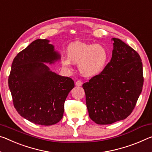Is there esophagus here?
Returning a JSON list of instances; mask_svg holds the SVG:
<instances>
[{
    "instance_id": "1",
    "label": "esophagus",
    "mask_w": 152,
    "mask_h": 152,
    "mask_svg": "<svg viewBox=\"0 0 152 152\" xmlns=\"http://www.w3.org/2000/svg\"><path fill=\"white\" fill-rule=\"evenodd\" d=\"M82 85H83V83H82L81 80H77V81L76 82V86H80Z\"/></svg>"
}]
</instances>
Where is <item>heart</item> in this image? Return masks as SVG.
I'll return each mask as SVG.
<instances>
[{
  "label": "heart",
  "mask_w": 152,
  "mask_h": 152,
  "mask_svg": "<svg viewBox=\"0 0 152 152\" xmlns=\"http://www.w3.org/2000/svg\"><path fill=\"white\" fill-rule=\"evenodd\" d=\"M68 58L63 57L61 64L69 68L72 63L79 65L83 76L93 77L99 74L106 66L108 59L107 49L101 45L85 44L80 42L72 43L67 47Z\"/></svg>",
  "instance_id": "heart-1"
}]
</instances>
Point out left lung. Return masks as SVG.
<instances>
[{"instance_id": "left-lung-1", "label": "left lung", "mask_w": 152, "mask_h": 152, "mask_svg": "<svg viewBox=\"0 0 152 152\" xmlns=\"http://www.w3.org/2000/svg\"><path fill=\"white\" fill-rule=\"evenodd\" d=\"M110 61L83 87L90 118L97 124H111L126 118L135 107L143 85V64L129 45L113 38Z\"/></svg>"}]
</instances>
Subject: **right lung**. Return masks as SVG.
<instances>
[{
    "mask_svg": "<svg viewBox=\"0 0 152 152\" xmlns=\"http://www.w3.org/2000/svg\"><path fill=\"white\" fill-rule=\"evenodd\" d=\"M46 39H37L16 55L8 83L13 105L34 124L50 126L63 118L64 103L74 80L50 71L44 63L60 59Z\"/></svg>",
    "mask_w": 152,
    "mask_h": 152,
    "instance_id": "right-lung-1",
    "label": "right lung"
}]
</instances>
